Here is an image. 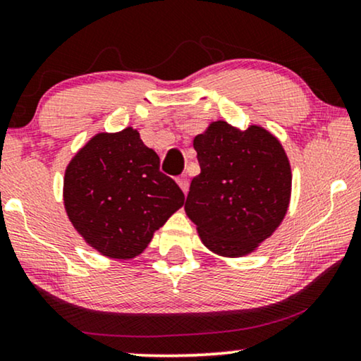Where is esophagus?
<instances>
[{
    "label": "esophagus",
    "mask_w": 361,
    "mask_h": 361,
    "mask_svg": "<svg viewBox=\"0 0 361 361\" xmlns=\"http://www.w3.org/2000/svg\"><path fill=\"white\" fill-rule=\"evenodd\" d=\"M178 185H180V188L183 190V192H188V188H190V181H188V176L186 175H181V176H178Z\"/></svg>",
    "instance_id": "esophagus-1"
}]
</instances>
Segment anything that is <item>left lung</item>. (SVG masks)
<instances>
[{"label": "left lung", "instance_id": "8db88e82", "mask_svg": "<svg viewBox=\"0 0 361 361\" xmlns=\"http://www.w3.org/2000/svg\"><path fill=\"white\" fill-rule=\"evenodd\" d=\"M201 173L185 211L202 243L224 257L255 250L281 224L291 195V166L276 137L258 126L238 130L226 121L195 137Z\"/></svg>", "mask_w": 361, "mask_h": 361}]
</instances>
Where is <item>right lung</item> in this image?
<instances>
[{
  "mask_svg": "<svg viewBox=\"0 0 361 361\" xmlns=\"http://www.w3.org/2000/svg\"><path fill=\"white\" fill-rule=\"evenodd\" d=\"M65 209L75 229L111 258L142 253L154 232L185 204L173 178L160 171V159L128 128L98 134L65 171Z\"/></svg>",
  "mask_w": 361,
  "mask_h": 361,
  "instance_id": "right-lung-1",
  "label": "right lung"
}]
</instances>
